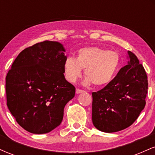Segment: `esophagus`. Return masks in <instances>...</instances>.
Wrapping results in <instances>:
<instances>
[{"instance_id": "1", "label": "esophagus", "mask_w": 155, "mask_h": 155, "mask_svg": "<svg viewBox=\"0 0 155 155\" xmlns=\"http://www.w3.org/2000/svg\"><path fill=\"white\" fill-rule=\"evenodd\" d=\"M84 91L82 90H80V89H76V94H80V93H82V92H84Z\"/></svg>"}]
</instances>
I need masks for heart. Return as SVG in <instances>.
I'll return each mask as SVG.
<instances>
[{"label":"heart","instance_id":"b5f03b06","mask_svg":"<svg viewBox=\"0 0 155 155\" xmlns=\"http://www.w3.org/2000/svg\"><path fill=\"white\" fill-rule=\"evenodd\" d=\"M120 64V56L116 51L89 47L80 49L76 58H66L63 70L65 78L71 82H75L84 69L86 84L92 83L95 86H104L114 79Z\"/></svg>","mask_w":155,"mask_h":155}]
</instances>
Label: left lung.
<instances>
[{
  "label": "left lung",
  "instance_id": "8db88e82",
  "mask_svg": "<svg viewBox=\"0 0 155 155\" xmlns=\"http://www.w3.org/2000/svg\"><path fill=\"white\" fill-rule=\"evenodd\" d=\"M129 61L104 88L92 92V120L105 133L130 126L145 107L148 80L136 54L127 51Z\"/></svg>",
  "mask_w": 155,
  "mask_h": 155
}]
</instances>
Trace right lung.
<instances>
[{
	"instance_id": "add662e5",
	"label": "right lung",
	"mask_w": 155,
	"mask_h": 155,
	"mask_svg": "<svg viewBox=\"0 0 155 155\" xmlns=\"http://www.w3.org/2000/svg\"><path fill=\"white\" fill-rule=\"evenodd\" d=\"M65 51L59 42L37 43L19 53L7 74V106L28 132L44 134L56 128L75 95V87L63 74Z\"/></svg>"
}]
</instances>
